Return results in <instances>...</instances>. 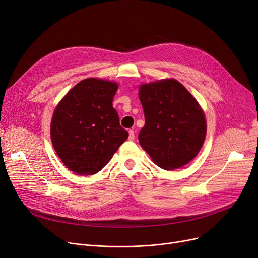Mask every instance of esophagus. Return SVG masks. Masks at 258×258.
Segmentation results:
<instances>
[{
	"instance_id": "34e87169",
	"label": "esophagus",
	"mask_w": 258,
	"mask_h": 258,
	"mask_svg": "<svg viewBox=\"0 0 258 258\" xmlns=\"http://www.w3.org/2000/svg\"><path fill=\"white\" fill-rule=\"evenodd\" d=\"M135 139V132L133 130L128 131V140L133 141Z\"/></svg>"
}]
</instances>
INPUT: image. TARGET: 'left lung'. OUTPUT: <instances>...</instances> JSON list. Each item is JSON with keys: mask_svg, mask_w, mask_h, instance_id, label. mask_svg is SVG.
<instances>
[{"mask_svg": "<svg viewBox=\"0 0 258 258\" xmlns=\"http://www.w3.org/2000/svg\"><path fill=\"white\" fill-rule=\"evenodd\" d=\"M139 98L145 124L139 142L155 163L173 170L189 163L206 136V120L198 101L174 79L142 85Z\"/></svg>", "mask_w": 258, "mask_h": 258, "instance_id": "obj_1", "label": "left lung"}]
</instances>
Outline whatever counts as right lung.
<instances>
[{"instance_id": "add662e5", "label": "right lung", "mask_w": 258, "mask_h": 258, "mask_svg": "<svg viewBox=\"0 0 258 258\" xmlns=\"http://www.w3.org/2000/svg\"><path fill=\"white\" fill-rule=\"evenodd\" d=\"M118 85L97 78L81 80L54 111L51 140L70 170L91 175L110 162L128 133L113 107Z\"/></svg>"}]
</instances>
